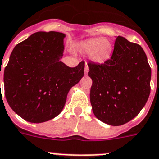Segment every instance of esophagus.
I'll use <instances>...</instances> for the list:
<instances>
[{
	"mask_svg": "<svg viewBox=\"0 0 159 159\" xmlns=\"http://www.w3.org/2000/svg\"><path fill=\"white\" fill-rule=\"evenodd\" d=\"M88 72H89V67H88V65L86 64V65H85V73L87 74Z\"/></svg>",
	"mask_w": 159,
	"mask_h": 159,
	"instance_id": "esophagus-1",
	"label": "esophagus"
}]
</instances>
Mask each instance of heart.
<instances>
[{"mask_svg":"<svg viewBox=\"0 0 159 159\" xmlns=\"http://www.w3.org/2000/svg\"><path fill=\"white\" fill-rule=\"evenodd\" d=\"M81 47L84 52H90V60L97 64H102L108 61L113 52L112 43L107 39H90L85 41Z\"/></svg>","mask_w":159,"mask_h":159,"instance_id":"1","label":"heart"}]
</instances>
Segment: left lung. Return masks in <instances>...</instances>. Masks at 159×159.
Returning a JSON list of instances; mask_svg holds the SVG:
<instances>
[{"instance_id": "1", "label": "left lung", "mask_w": 159, "mask_h": 159, "mask_svg": "<svg viewBox=\"0 0 159 159\" xmlns=\"http://www.w3.org/2000/svg\"><path fill=\"white\" fill-rule=\"evenodd\" d=\"M92 79L90 103L96 118L112 126L125 125L136 117L150 93L151 69L141 46L122 36L103 64L88 63Z\"/></svg>"}]
</instances>
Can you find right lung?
Returning a JSON list of instances; mask_svg holds the SVG:
<instances>
[{
    "label": "right lung",
    "mask_w": 159,
    "mask_h": 159,
    "mask_svg": "<svg viewBox=\"0 0 159 159\" xmlns=\"http://www.w3.org/2000/svg\"><path fill=\"white\" fill-rule=\"evenodd\" d=\"M61 32H36L14 47L4 71L5 98L14 112L30 123L57 116L72 86L84 76L85 62L70 68L61 62Z\"/></svg>",
    "instance_id": "right-lung-1"
}]
</instances>
